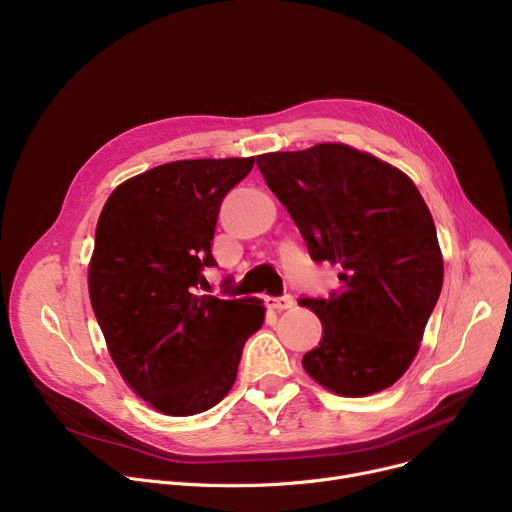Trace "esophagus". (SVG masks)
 Masks as SVG:
<instances>
[{
    "label": "esophagus",
    "instance_id": "obj_1",
    "mask_svg": "<svg viewBox=\"0 0 512 512\" xmlns=\"http://www.w3.org/2000/svg\"><path fill=\"white\" fill-rule=\"evenodd\" d=\"M293 297L291 295H283V297H266V306L270 308V310H289V308H293Z\"/></svg>",
    "mask_w": 512,
    "mask_h": 512
}]
</instances>
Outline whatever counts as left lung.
Masks as SVG:
<instances>
[{"mask_svg": "<svg viewBox=\"0 0 512 512\" xmlns=\"http://www.w3.org/2000/svg\"><path fill=\"white\" fill-rule=\"evenodd\" d=\"M258 169L310 256L341 268L328 302L302 299L322 322L304 370L341 397L393 386L419 351L444 279L422 194L401 169L341 142L258 155Z\"/></svg>", "mask_w": 512, "mask_h": 512, "instance_id": "1", "label": "left lung"}]
</instances>
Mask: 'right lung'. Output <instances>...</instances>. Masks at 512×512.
I'll list each match as a JSON object with an SVG mask.
<instances>
[{
	"label": "right lung",
	"mask_w": 512,
	"mask_h": 512,
	"mask_svg": "<svg viewBox=\"0 0 512 512\" xmlns=\"http://www.w3.org/2000/svg\"><path fill=\"white\" fill-rule=\"evenodd\" d=\"M252 167L254 157L165 163L119 184L101 210L90 306L119 374L165 415L215 407L264 324L262 299L202 293L221 200Z\"/></svg>",
	"instance_id": "obj_1"
}]
</instances>
